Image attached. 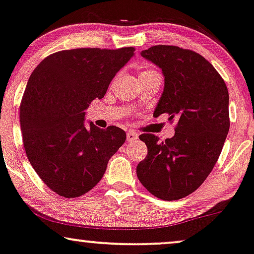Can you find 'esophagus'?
Here are the masks:
<instances>
[{
	"label": "esophagus",
	"instance_id": "esophagus-1",
	"mask_svg": "<svg viewBox=\"0 0 254 254\" xmlns=\"http://www.w3.org/2000/svg\"><path fill=\"white\" fill-rule=\"evenodd\" d=\"M137 138H138V133L134 132V131H129V132L127 133V142H133V140H136Z\"/></svg>",
	"mask_w": 254,
	"mask_h": 254
}]
</instances>
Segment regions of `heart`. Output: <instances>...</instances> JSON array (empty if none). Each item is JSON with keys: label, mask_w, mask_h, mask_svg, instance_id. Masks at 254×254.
<instances>
[{"label": "heart", "mask_w": 254, "mask_h": 254, "mask_svg": "<svg viewBox=\"0 0 254 254\" xmlns=\"http://www.w3.org/2000/svg\"><path fill=\"white\" fill-rule=\"evenodd\" d=\"M151 72H153V71H150V70H144V71L140 72V75H139V76H142V75H147V73H151Z\"/></svg>", "instance_id": "b5f03b06"}]
</instances>
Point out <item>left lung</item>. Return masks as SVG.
<instances>
[{
	"label": "left lung",
	"mask_w": 254,
	"mask_h": 254,
	"mask_svg": "<svg viewBox=\"0 0 254 254\" xmlns=\"http://www.w3.org/2000/svg\"><path fill=\"white\" fill-rule=\"evenodd\" d=\"M140 55L164 76L153 116L168 114L177 127L164 142L151 133L139 137L147 156L137 165V177L157 198L177 200L197 190L219 158L230 129L229 91L212 64L194 51L155 46Z\"/></svg>",
	"instance_id": "left-lung-1"
}]
</instances>
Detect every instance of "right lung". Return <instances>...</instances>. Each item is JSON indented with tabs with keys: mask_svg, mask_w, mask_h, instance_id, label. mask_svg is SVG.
Masks as SVG:
<instances>
[{
	"mask_svg": "<svg viewBox=\"0 0 254 254\" xmlns=\"http://www.w3.org/2000/svg\"><path fill=\"white\" fill-rule=\"evenodd\" d=\"M133 51L132 47L59 51L29 77L20 107L23 145L31 166L57 194L76 198L91 190L127 139L121 127L102 130L84 121L86 108L104 97Z\"/></svg>",
	"mask_w": 254,
	"mask_h": 254,
	"instance_id": "right-lung-1",
	"label": "right lung"
}]
</instances>
